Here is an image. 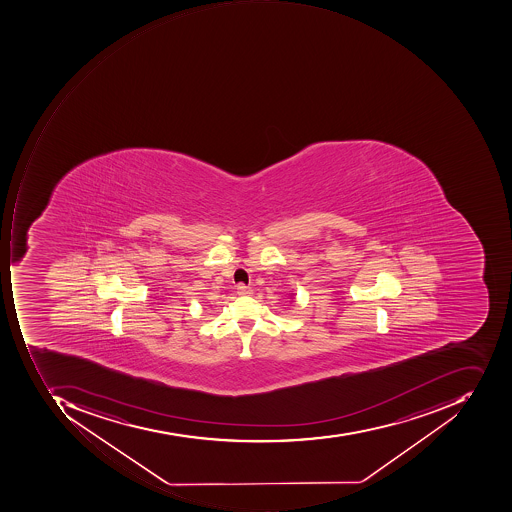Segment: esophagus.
I'll return each instance as SVG.
<instances>
[{
  "label": "esophagus",
  "instance_id": "1",
  "mask_svg": "<svg viewBox=\"0 0 512 512\" xmlns=\"http://www.w3.org/2000/svg\"><path fill=\"white\" fill-rule=\"evenodd\" d=\"M237 294L241 295V297H248V295L252 294V289L248 288V286H244V284H238Z\"/></svg>",
  "mask_w": 512,
  "mask_h": 512
}]
</instances>
